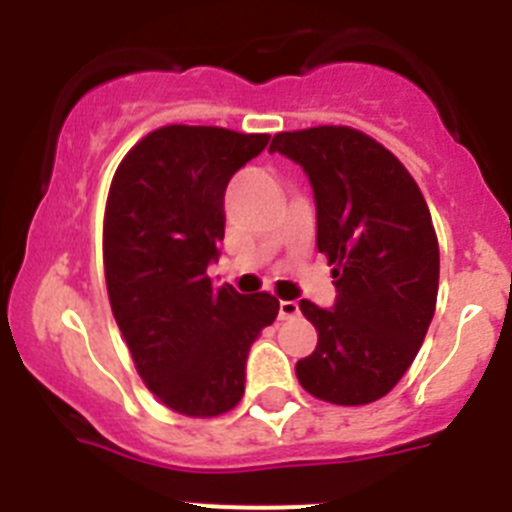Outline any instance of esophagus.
Segmentation results:
<instances>
[{"mask_svg": "<svg viewBox=\"0 0 512 512\" xmlns=\"http://www.w3.org/2000/svg\"><path fill=\"white\" fill-rule=\"evenodd\" d=\"M300 315V305L295 300H282L279 302V320H289Z\"/></svg>", "mask_w": 512, "mask_h": 512, "instance_id": "obj_1", "label": "esophagus"}]
</instances>
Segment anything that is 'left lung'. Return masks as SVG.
Wrapping results in <instances>:
<instances>
[{
	"label": "left lung",
	"instance_id": "1",
	"mask_svg": "<svg viewBox=\"0 0 512 512\" xmlns=\"http://www.w3.org/2000/svg\"><path fill=\"white\" fill-rule=\"evenodd\" d=\"M269 151L310 179L318 251L336 279L333 307L300 300L318 346L297 361V379L333 405L379 400L408 372L436 312L438 241L428 205L408 169L354 128L279 133Z\"/></svg>",
	"mask_w": 512,
	"mask_h": 512
}]
</instances>
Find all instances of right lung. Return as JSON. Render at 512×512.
<instances>
[{
    "label": "right lung",
    "instance_id": "1",
    "mask_svg": "<svg viewBox=\"0 0 512 512\" xmlns=\"http://www.w3.org/2000/svg\"><path fill=\"white\" fill-rule=\"evenodd\" d=\"M269 135L166 125L122 158L104 212L112 315L148 390L189 418L223 415L246 390L253 341L277 297L215 287L207 266L225 238V189Z\"/></svg>",
    "mask_w": 512,
    "mask_h": 512
}]
</instances>
